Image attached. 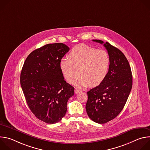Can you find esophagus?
Instances as JSON below:
<instances>
[{
	"mask_svg": "<svg viewBox=\"0 0 150 150\" xmlns=\"http://www.w3.org/2000/svg\"><path fill=\"white\" fill-rule=\"evenodd\" d=\"M81 91H81V90L78 89V88H76V89L75 90V94H78V93H81Z\"/></svg>",
	"mask_w": 150,
	"mask_h": 150,
	"instance_id": "esophagus-1",
	"label": "esophagus"
}]
</instances>
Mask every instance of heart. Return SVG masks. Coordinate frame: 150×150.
<instances>
[{
  "label": "heart",
  "mask_w": 150,
  "mask_h": 150,
  "mask_svg": "<svg viewBox=\"0 0 150 150\" xmlns=\"http://www.w3.org/2000/svg\"><path fill=\"white\" fill-rule=\"evenodd\" d=\"M110 56L108 52L81 44L74 47L68 58H62L59 63L60 69L65 78L72 82L78 75L75 85L94 86L105 78L110 66Z\"/></svg>",
  "instance_id": "obj_1"
}]
</instances>
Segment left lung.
Listing matches in <instances>:
<instances>
[{
	"label": "left lung",
	"instance_id": "left-lung-1",
	"mask_svg": "<svg viewBox=\"0 0 150 150\" xmlns=\"http://www.w3.org/2000/svg\"><path fill=\"white\" fill-rule=\"evenodd\" d=\"M103 44L110 56L109 71L98 86L87 92L86 111L94 122L103 124L115 119L122 110L132 87V75L129 62L124 54L108 42Z\"/></svg>",
	"mask_w": 150,
	"mask_h": 150
}]
</instances>
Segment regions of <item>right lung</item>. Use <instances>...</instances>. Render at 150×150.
I'll use <instances>...</instances> for the list:
<instances>
[{"mask_svg":"<svg viewBox=\"0 0 150 150\" xmlns=\"http://www.w3.org/2000/svg\"><path fill=\"white\" fill-rule=\"evenodd\" d=\"M69 50L60 42L46 45L28 56L21 71V86L30 109L48 124L65 116L67 102L74 94V88L64 80L59 67Z\"/></svg>","mask_w":150,"mask_h":150,"instance_id":"1","label":"right lung"}]
</instances>
